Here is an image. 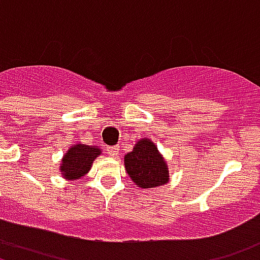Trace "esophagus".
Returning a JSON list of instances; mask_svg holds the SVG:
<instances>
[{"mask_svg": "<svg viewBox=\"0 0 260 260\" xmlns=\"http://www.w3.org/2000/svg\"><path fill=\"white\" fill-rule=\"evenodd\" d=\"M118 153H120V147L118 146L107 147V154L111 155V157H118Z\"/></svg>", "mask_w": 260, "mask_h": 260, "instance_id": "obj_1", "label": "esophagus"}]
</instances>
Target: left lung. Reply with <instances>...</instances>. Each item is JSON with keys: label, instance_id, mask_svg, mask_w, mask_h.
Instances as JSON below:
<instances>
[{"label": "left lung", "instance_id": "left-lung-1", "mask_svg": "<svg viewBox=\"0 0 260 260\" xmlns=\"http://www.w3.org/2000/svg\"><path fill=\"white\" fill-rule=\"evenodd\" d=\"M131 180L139 189H155L169 182L168 164L151 139L142 138L124 157Z\"/></svg>", "mask_w": 260, "mask_h": 260}]
</instances>
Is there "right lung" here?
I'll use <instances>...</instances> for the list:
<instances>
[{"mask_svg": "<svg viewBox=\"0 0 260 260\" xmlns=\"http://www.w3.org/2000/svg\"><path fill=\"white\" fill-rule=\"evenodd\" d=\"M101 154L102 149L98 146H88L82 143L71 146L60 159L59 171L61 172V178L67 180L81 179L91 171L93 161Z\"/></svg>", "mask_w": 260, "mask_h": 260, "instance_id": "add662e5", "label": "right lung"}]
</instances>
